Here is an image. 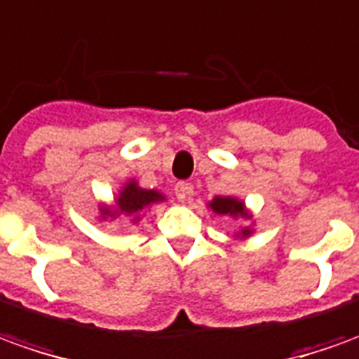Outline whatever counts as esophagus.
I'll list each match as a JSON object with an SVG mask.
<instances>
[{"label": "esophagus", "mask_w": 359, "mask_h": 359, "mask_svg": "<svg viewBox=\"0 0 359 359\" xmlns=\"http://www.w3.org/2000/svg\"><path fill=\"white\" fill-rule=\"evenodd\" d=\"M174 191L175 197H177L180 201H185V199H189V195L194 194V185L187 184V182H177Z\"/></svg>", "instance_id": "1"}]
</instances>
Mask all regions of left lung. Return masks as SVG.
<instances>
[{
  "mask_svg": "<svg viewBox=\"0 0 359 359\" xmlns=\"http://www.w3.org/2000/svg\"><path fill=\"white\" fill-rule=\"evenodd\" d=\"M212 211L219 212V215H246L244 212V205L232 197H217L211 203ZM242 234H248V231H242Z\"/></svg>",
  "mask_w": 359,
  "mask_h": 359,
  "instance_id": "1",
  "label": "left lung"
}]
</instances>
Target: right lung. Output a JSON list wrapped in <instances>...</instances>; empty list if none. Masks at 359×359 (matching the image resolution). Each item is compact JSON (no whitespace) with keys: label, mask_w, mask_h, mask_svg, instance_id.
I'll use <instances>...</instances> for the list:
<instances>
[{"label":"right lung","mask_w":359,"mask_h":359,"mask_svg":"<svg viewBox=\"0 0 359 359\" xmlns=\"http://www.w3.org/2000/svg\"><path fill=\"white\" fill-rule=\"evenodd\" d=\"M164 197L158 194V191H150V189H140L137 187V184H128L123 194L118 197V211L125 212V215H133V212H138L140 209H144L147 205L154 203V201H162Z\"/></svg>","instance_id":"obj_1"}]
</instances>
